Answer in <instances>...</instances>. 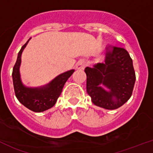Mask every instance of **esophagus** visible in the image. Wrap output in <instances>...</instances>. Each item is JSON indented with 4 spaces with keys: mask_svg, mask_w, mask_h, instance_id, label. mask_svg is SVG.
<instances>
[{
    "mask_svg": "<svg viewBox=\"0 0 153 153\" xmlns=\"http://www.w3.org/2000/svg\"><path fill=\"white\" fill-rule=\"evenodd\" d=\"M86 66V62L84 60H80L76 63V68L78 70H83Z\"/></svg>",
    "mask_w": 153,
    "mask_h": 153,
    "instance_id": "34e87169",
    "label": "esophagus"
}]
</instances>
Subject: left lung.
<instances>
[{
	"label": "left lung",
	"instance_id": "left-lung-1",
	"mask_svg": "<svg viewBox=\"0 0 153 153\" xmlns=\"http://www.w3.org/2000/svg\"><path fill=\"white\" fill-rule=\"evenodd\" d=\"M87 92L96 106L107 110L119 108L130 98L136 81L133 60L123 47L113 46L105 63L86 67ZM104 85L108 91L101 87Z\"/></svg>",
	"mask_w": 153,
	"mask_h": 153
}]
</instances>
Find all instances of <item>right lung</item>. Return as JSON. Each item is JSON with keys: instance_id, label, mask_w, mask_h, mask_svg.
Here are the masks:
<instances>
[{"instance_id": "1", "label": "right lung", "mask_w": 153, "mask_h": 153, "mask_svg": "<svg viewBox=\"0 0 153 153\" xmlns=\"http://www.w3.org/2000/svg\"><path fill=\"white\" fill-rule=\"evenodd\" d=\"M30 39L22 46L13 66L12 72L13 88L16 98L23 106L34 112H42L53 107L56 104L65 84L68 78L73 74L75 70L71 69L60 74L44 86L38 88L26 87L22 83L20 78V66L21 64L22 53Z\"/></svg>"}]
</instances>
